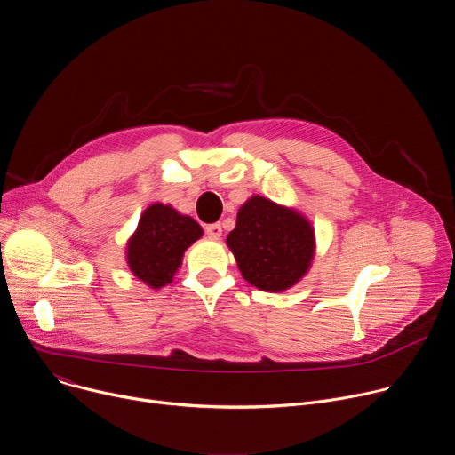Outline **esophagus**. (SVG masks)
Instances as JSON below:
<instances>
[{"instance_id":"obj_1","label":"esophagus","mask_w":455,"mask_h":455,"mask_svg":"<svg viewBox=\"0 0 455 455\" xmlns=\"http://www.w3.org/2000/svg\"><path fill=\"white\" fill-rule=\"evenodd\" d=\"M205 234L211 237V239H220L221 234H223V228L220 223H212V225H207L205 227Z\"/></svg>"}]
</instances>
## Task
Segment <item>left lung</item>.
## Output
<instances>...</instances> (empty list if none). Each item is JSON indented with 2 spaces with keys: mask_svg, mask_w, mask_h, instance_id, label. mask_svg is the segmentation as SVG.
Wrapping results in <instances>:
<instances>
[{
  "mask_svg": "<svg viewBox=\"0 0 455 455\" xmlns=\"http://www.w3.org/2000/svg\"><path fill=\"white\" fill-rule=\"evenodd\" d=\"M227 244L244 281L279 293L295 286L311 268L315 228L299 211L251 196L241 205Z\"/></svg>",
  "mask_w": 455,
  "mask_h": 455,
  "instance_id": "8db88e82",
  "label": "left lung"
}]
</instances>
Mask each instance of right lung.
<instances>
[{"label":"right lung","instance_id":"right-lung-1","mask_svg":"<svg viewBox=\"0 0 455 455\" xmlns=\"http://www.w3.org/2000/svg\"><path fill=\"white\" fill-rule=\"evenodd\" d=\"M204 235L196 220L180 214L171 205L153 204L127 239L125 261L132 274L153 290L172 283L185 250Z\"/></svg>","mask_w":455,"mask_h":455}]
</instances>
